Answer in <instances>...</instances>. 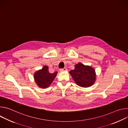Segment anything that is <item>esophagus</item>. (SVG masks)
Instances as JSON below:
<instances>
[{
    "label": "esophagus",
    "mask_w": 128,
    "mask_h": 128,
    "mask_svg": "<svg viewBox=\"0 0 128 128\" xmlns=\"http://www.w3.org/2000/svg\"><path fill=\"white\" fill-rule=\"evenodd\" d=\"M67 69L66 68H61L60 69V71H67Z\"/></svg>",
    "instance_id": "1"
}]
</instances>
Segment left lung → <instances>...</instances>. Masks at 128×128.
Instances as JSON below:
<instances>
[{"label": "left lung", "mask_w": 128, "mask_h": 128, "mask_svg": "<svg viewBox=\"0 0 128 128\" xmlns=\"http://www.w3.org/2000/svg\"><path fill=\"white\" fill-rule=\"evenodd\" d=\"M69 74L76 84L82 88L92 86L96 80L95 69L80 62L76 64L74 69L70 70Z\"/></svg>", "instance_id": "left-lung-1"}]
</instances>
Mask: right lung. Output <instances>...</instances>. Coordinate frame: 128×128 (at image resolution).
Here are the masks:
<instances>
[{
  "mask_svg": "<svg viewBox=\"0 0 128 128\" xmlns=\"http://www.w3.org/2000/svg\"><path fill=\"white\" fill-rule=\"evenodd\" d=\"M58 72L50 73L48 67L44 66L42 69L36 71L34 74V81L37 86L42 88L48 87L57 76Z\"/></svg>",
  "mask_w": 128,
  "mask_h": 128,
  "instance_id": "obj_1",
  "label": "right lung"
}]
</instances>
